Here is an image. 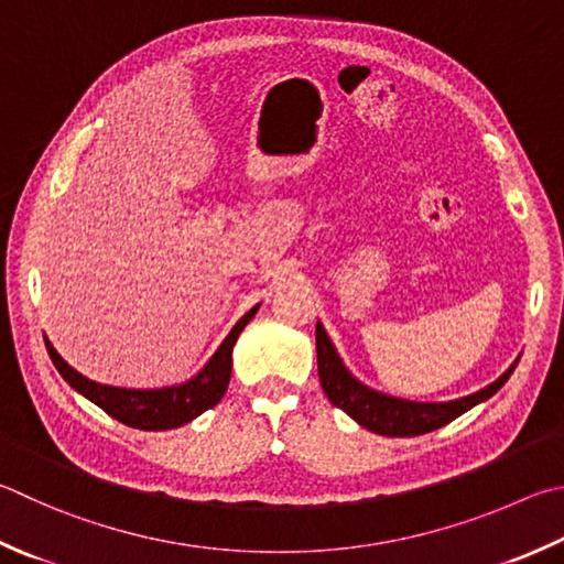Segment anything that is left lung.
Listing matches in <instances>:
<instances>
[{
    "label": "left lung",
    "instance_id": "8db88e82",
    "mask_svg": "<svg viewBox=\"0 0 564 564\" xmlns=\"http://www.w3.org/2000/svg\"><path fill=\"white\" fill-rule=\"evenodd\" d=\"M315 347L317 375H321V384L327 399L335 406H340L347 416H352L357 424L382 436H419L446 426L456 416L468 412V409L494 397L508 382V377L513 375L518 365L516 360L496 382H490L488 387L468 397H458L452 399V402H412V399L384 394L380 389H372L357 380L345 367L343 357L337 355L321 321L315 325Z\"/></svg>",
    "mask_w": 564,
    "mask_h": 564
}]
</instances>
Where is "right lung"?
<instances>
[{
  "mask_svg": "<svg viewBox=\"0 0 564 564\" xmlns=\"http://www.w3.org/2000/svg\"><path fill=\"white\" fill-rule=\"evenodd\" d=\"M256 311H259V305H253L249 313H243L239 317L237 325L231 327L229 335L224 337V343L217 347V352L209 357L207 365H204L197 375L180 384L158 389L112 387L88 380V377L74 370V367L56 352V347L48 343L46 335L44 343L58 375L64 377L78 394H84L88 402H94L96 406L104 409L106 414L132 429H142V432H165V429H177L192 422V419H197L202 412H207V409L217 404L224 392H227L231 377L234 345H237L241 330L249 325Z\"/></svg>",
  "mask_w": 564,
  "mask_h": 564,
  "instance_id": "obj_1",
  "label": "right lung"
}]
</instances>
